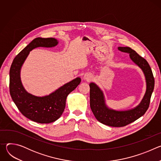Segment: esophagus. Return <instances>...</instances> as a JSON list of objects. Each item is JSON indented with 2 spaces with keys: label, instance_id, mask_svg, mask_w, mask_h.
I'll return each mask as SVG.
<instances>
[{
  "label": "esophagus",
  "instance_id": "1",
  "mask_svg": "<svg viewBox=\"0 0 161 161\" xmlns=\"http://www.w3.org/2000/svg\"><path fill=\"white\" fill-rule=\"evenodd\" d=\"M84 79H85L87 81H91L92 80V76L91 75H85L84 77Z\"/></svg>",
  "mask_w": 161,
  "mask_h": 161
}]
</instances>
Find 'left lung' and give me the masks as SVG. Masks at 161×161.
I'll use <instances>...</instances> for the list:
<instances>
[{
  "label": "left lung",
  "instance_id": "left-lung-1",
  "mask_svg": "<svg viewBox=\"0 0 161 161\" xmlns=\"http://www.w3.org/2000/svg\"><path fill=\"white\" fill-rule=\"evenodd\" d=\"M118 49L129 53L130 59L142 69L145 76L147 90L138 106L129 110L117 111L106 105L104 94L100 88L94 83H90V105L95 117L104 125L116 127L125 126L143 115L149 107L155 84L151 68L144 58L129 47H119Z\"/></svg>",
  "mask_w": 161,
  "mask_h": 161
}]
</instances>
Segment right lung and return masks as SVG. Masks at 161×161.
Instances as JSON below:
<instances>
[{
  "label": "right lung",
  "mask_w": 161,
  "mask_h": 161,
  "mask_svg": "<svg viewBox=\"0 0 161 161\" xmlns=\"http://www.w3.org/2000/svg\"><path fill=\"white\" fill-rule=\"evenodd\" d=\"M52 37H37L14 58L9 71V92L18 109L27 119L40 124H49L58 119L65 107L67 96L81 82L80 78L65 83L48 96H35L25 90L20 79V70L30 52L37 47L52 48L58 44Z\"/></svg>",
  "instance_id": "1"
}]
</instances>
